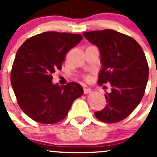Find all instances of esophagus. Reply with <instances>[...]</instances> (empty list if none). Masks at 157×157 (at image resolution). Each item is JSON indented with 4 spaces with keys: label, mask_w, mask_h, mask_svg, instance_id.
<instances>
[{
    "label": "esophagus",
    "mask_w": 157,
    "mask_h": 157,
    "mask_svg": "<svg viewBox=\"0 0 157 157\" xmlns=\"http://www.w3.org/2000/svg\"><path fill=\"white\" fill-rule=\"evenodd\" d=\"M92 90L90 88H84L83 89V93H85V94H87V93H91Z\"/></svg>",
    "instance_id": "34e87169"
}]
</instances>
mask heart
Here are the masks:
<instances>
[{"label": "heart", "instance_id": "b5f03b06", "mask_svg": "<svg viewBox=\"0 0 157 157\" xmlns=\"http://www.w3.org/2000/svg\"><path fill=\"white\" fill-rule=\"evenodd\" d=\"M85 79H86V80H88L89 79H90V77H89V76H85Z\"/></svg>", "mask_w": 157, "mask_h": 157}]
</instances>
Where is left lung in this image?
<instances>
[{
    "label": "left lung",
    "mask_w": 157,
    "mask_h": 157,
    "mask_svg": "<svg viewBox=\"0 0 157 157\" xmlns=\"http://www.w3.org/2000/svg\"><path fill=\"white\" fill-rule=\"evenodd\" d=\"M83 35L100 52L102 70L98 83H110L112 86L111 93L105 94V108L95 112V116L103 122H118L136 109L144 95L149 77L144 52L132 37L113 29Z\"/></svg>",
    "instance_id": "left-lung-1"
}]
</instances>
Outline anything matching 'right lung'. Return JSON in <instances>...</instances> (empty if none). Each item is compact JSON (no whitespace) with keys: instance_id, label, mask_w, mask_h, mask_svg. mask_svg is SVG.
Masks as SVG:
<instances>
[{"instance_id":"obj_1","label":"right lung","mask_w":157,"mask_h":157,"mask_svg":"<svg viewBox=\"0 0 157 157\" xmlns=\"http://www.w3.org/2000/svg\"><path fill=\"white\" fill-rule=\"evenodd\" d=\"M83 39L80 34L45 32L26 39L16 55L10 81L17 103L26 115L41 124H55L67 116L83 87L72 82L52 83L66 54Z\"/></svg>"}]
</instances>
